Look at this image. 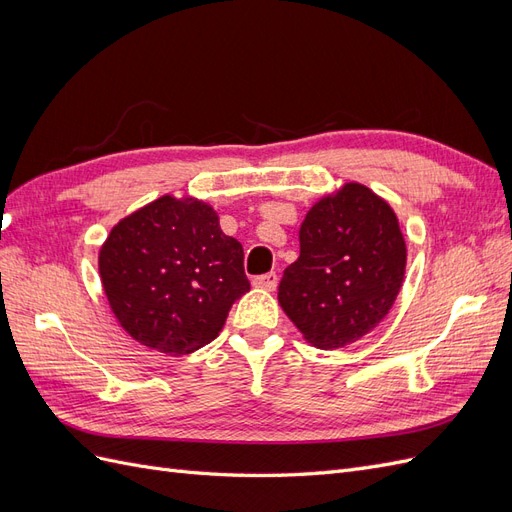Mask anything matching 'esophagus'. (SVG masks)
Returning <instances> with one entry per match:
<instances>
[{"label": "esophagus", "mask_w": 512, "mask_h": 512, "mask_svg": "<svg viewBox=\"0 0 512 512\" xmlns=\"http://www.w3.org/2000/svg\"><path fill=\"white\" fill-rule=\"evenodd\" d=\"M277 280H280V277H277L275 271H271V273L254 277L252 284H254L256 288H262V290H275V288H277Z\"/></svg>", "instance_id": "34e87169"}]
</instances>
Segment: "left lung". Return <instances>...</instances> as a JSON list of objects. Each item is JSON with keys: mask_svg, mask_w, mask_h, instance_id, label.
Segmentation results:
<instances>
[{"mask_svg": "<svg viewBox=\"0 0 512 512\" xmlns=\"http://www.w3.org/2000/svg\"><path fill=\"white\" fill-rule=\"evenodd\" d=\"M299 243L277 299L307 342L335 350L376 329L406 273V241L391 205L346 183L307 211Z\"/></svg>", "mask_w": 512, "mask_h": 512, "instance_id": "8db88e82", "label": "left lung"}]
</instances>
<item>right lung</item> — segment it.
Instances as JSON below:
<instances>
[{
    "instance_id": "1",
    "label": "right lung",
    "mask_w": 512,
    "mask_h": 512,
    "mask_svg": "<svg viewBox=\"0 0 512 512\" xmlns=\"http://www.w3.org/2000/svg\"><path fill=\"white\" fill-rule=\"evenodd\" d=\"M98 267L115 318L138 344L190 354L220 335L250 290L243 247L203 200L160 196L106 237Z\"/></svg>"
}]
</instances>
